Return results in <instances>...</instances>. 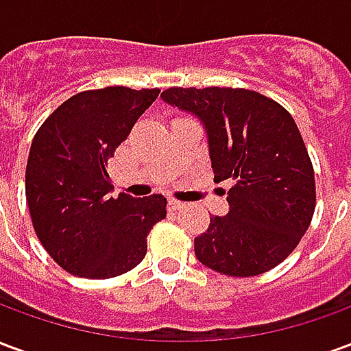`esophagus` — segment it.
Segmentation results:
<instances>
[{"instance_id":"1","label":"esophagus","mask_w":351,"mask_h":351,"mask_svg":"<svg viewBox=\"0 0 351 351\" xmlns=\"http://www.w3.org/2000/svg\"><path fill=\"white\" fill-rule=\"evenodd\" d=\"M184 205H186V203L178 201V199H169V208H171V210H178V208H182Z\"/></svg>"}]
</instances>
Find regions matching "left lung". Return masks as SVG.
Instances as JSON below:
<instances>
[{
    "mask_svg": "<svg viewBox=\"0 0 351 351\" xmlns=\"http://www.w3.org/2000/svg\"><path fill=\"white\" fill-rule=\"evenodd\" d=\"M161 99L195 114L208 137L214 178L231 180L229 213L195 237L201 263L258 276L295 250L316 206L314 169L286 108L244 88H169Z\"/></svg>",
    "mask_w": 351,
    "mask_h": 351,
    "instance_id": "left-lung-1",
    "label": "left lung"
}]
</instances>
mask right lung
Here are the masks:
<instances>
[{
  "mask_svg": "<svg viewBox=\"0 0 351 351\" xmlns=\"http://www.w3.org/2000/svg\"><path fill=\"white\" fill-rule=\"evenodd\" d=\"M160 90L108 86L64 101L37 130L26 165V199L43 248L80 278L105 280L137 267L167 199L112 197L107 161Z\"/></svg>",
  "mask_w": 351,
  "mask_h": 351,
  "instance_id": "add662e5",
  "label": "right lung"
}]
</instances>
